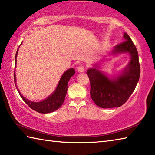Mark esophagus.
Returning <instances> with one entry per match:
<instances>
[{"mask_svg": "<svg viewBox=\"0 0 155 155\" xmlns=\"http://www.w3.org/2000/svg\"><path fill=\"white\" fill-rule=\"evenodd\" d=\"M78 71L79 72H83L84 71V67L83 66H79V67H78Z\"/></svg>", "mask_w": 155, "mask_h": 155, "instance_id": "obj_1", "label": "esophagus"}]
</instances>
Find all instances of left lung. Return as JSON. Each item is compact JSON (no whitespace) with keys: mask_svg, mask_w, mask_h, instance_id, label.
<instances>
[{"mask_svg":"<svg viewBox=\"0 0 155 155\" xmlns=\"http://www.w3.org/2000/svg\"><path fill=\"white\" fill-rule=\"evenodd\" d=\"M123 41L109 53L130 55L129 62L120 73L110 77L99 70L98 64H94V67L87 71L91 83V98L98 107L103 108L122 106L132 94L139 80L140 69L137 48L126 32Z\"/></svg>","mask_w":155,"mask_h":155,"instance_id":"left-lung-1","label":"left lung"}]
</instances>
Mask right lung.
Instances as JSON below:
<instances>
[{
    "mask_svg": "<svg viewBox=\"0 0 155 155\" xmlns=\"http://www.w3.org/2000/svg\"><path fill=\"white\" fill-rule=\"evenodd\" d=\"M22 43L21 44V45ZM20 45V46H21ZM19 46V47H20ZM18 47V48H19ZM18 48L16 51V56H15V73H14V79L15 83L16 85V89H17L20 96L21 97L22 100L27 103L29 107H31L32 109L38 112L39 113L47 114L50 113L52 112H54L58 109L61 107L62 103H64V98L67 94V88H68V83L70 78L73 76L75 73V70L74 68H70L66 71L61 78L58 83L57 86V88H55L54 91L49 96L46 98L43 101L40 102H34L27 99L24 97L20 93V91L18 88V87L16 86V74L15 70L16 67V57H17Z\"/></svg>",
    "mask_w": 155,
    "mask_h": 155,
    "instance_id": "add662e5",
    "label": "right lung"
}]
</instances>
